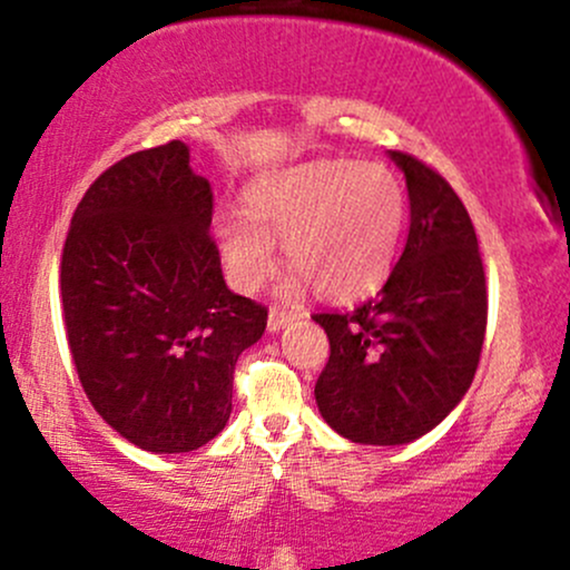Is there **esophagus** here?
I'll return each mask as SVG.
<instances>
[{"mask_svg": "<svg viewBox=\"0 0 570 570\" xmlns=\"http://www.w3.org/2000/svg\"><path fill=\"white\" fill-rule=\"evenodd\" d=\"M303 316H305L303 307H271V316H267V330L278 332V330H284L286 324L297 322V318H303Z\"/></svg>", "mask_w": 570, "mask_h": 570, "instance_id": "obj_1", "label": "esophagus"}]
</instances>
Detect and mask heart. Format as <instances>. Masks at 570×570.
Listing matches in <instances>:
<instances>
[{"instance_id":"b5f03b06","label":"heart","mask_w":570,"mask_h":570,"mask_svg":"<svg viewBox=\"0 0 570 570\" xmlns=\"http://www.w3.org/2000/svg\"><path fill=\"white\" fill-rule=\"evenodd\" d=\"M246 219L222 214L217 240L227 273L254 292L273 273L271 240H281L297 284L330 299L375 289L394 265L407 195L391 168L356 160H316L257 176L244 193Z\"/></svg>"}]
</instances>
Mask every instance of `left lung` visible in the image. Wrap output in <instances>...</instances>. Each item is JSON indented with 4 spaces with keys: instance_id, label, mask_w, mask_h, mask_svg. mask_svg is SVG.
Segmentation results:
<instances>
[{
    "instance_id": "obj_1",
    "label": "left lung",
    "mask_w": 570,
    "mask_h": 570,
    "mask_svg": "<svg viewBox=\"0 0 570 570\" xmlns=\"http://www.w3.org/2000/svg\"><path fill=\"white\" fill-rule=\"evenodd\" d=\"M391 160L410 198L402 257L377 297L313 316L330 337L318 412L358 444H404L440 426L474 381L488 326L485 267L466 206L423 160Z\"/></svg>"
}]
</instances>
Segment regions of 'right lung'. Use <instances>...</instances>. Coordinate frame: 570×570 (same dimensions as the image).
<instances>
[{"label": "right lung", "mask_w": 570, "mask_h": 570, "mask_svg": "<svg viewBox=\"0 0 570 570\" xmlns=\"http://www.w3.org/2000/svg\"><path fill=\"white\" fill-rule=\"evenodd\" d=\"M214 193L181 141L107 168L61 254L63 326L98 415L149 453H189L225 429L235 362L267 307L227 289Z\"/></svg>", "instance_id": "1"}]
</instances>
